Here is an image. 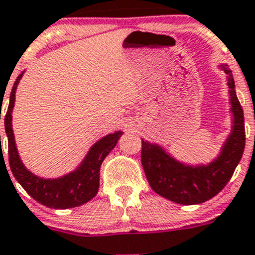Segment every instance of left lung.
Returning <instances> with one entry per match:
<instances>
[{"label": "left lung", "instance_id": "left-lung-1", "mask_svg": "<svg viewBox=\"0 0 255 255\" xmlns=\"http://www.w3.org/2000/svg\"><path fill=\"white\" fill-rule=\"evenodd\" d=\"M222 68L228 73L234 127L217 160L207 166H185L171 159L159 146L142 139L141 162L148 184L159 196L180 205H197L220 193L233 176L244 152V112L236 96L230 68L226 65Z\"/></svg>", "mask_w": 255, "mask_h": 255}]
</instances>
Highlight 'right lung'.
Masks as SVG:
<instances>
[{"mask_svg": "<svg viewBox=\"0 0 255 255\" xmlns=\"http://www.w3.org/2000/svg\"><path fill=\"white\" fill-rule=\"evenodd\" d=\"M22 77V73L16 79L10 95V103L7 107V113L4 116V129L8 139V162L10 169L17 182L21 184L29 196L33 197L40 205L56 210L77 207L84 205L96 196L99 189L100 166L104 159L114 147L122 132H116L113 134L105 136L96 142L91 147L85 161L75 173L59 179H42L33 175L26 167L22 165L16 150L15 138H13L12 121L13 104H15V93L17 84Z\"/></svg>", "mask_w": 255, "mask_h": 255, "instance_id": "right-lung-1", "label": "right lung"}]
</instances>
